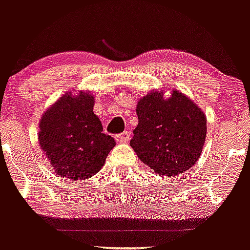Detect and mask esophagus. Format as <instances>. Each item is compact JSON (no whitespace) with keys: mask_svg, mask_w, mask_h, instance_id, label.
Segmentation results:
<instances>
[{"mask_svg":"<svg viewBox=\"0 0 250 250\" xmlns=\"http://www.w3.org/2000/svg\"><path fill=\"white\" fill-rule=\"evenodd\" d=\"M116 141L120 142V143H125L129 141V139H130V133L129 131H123L122 134H119L116 135Z\"/></svg>","mask_w":250,"mask_h":250,"instance_id":"34e87169","label":"esophagus"}]
</instances>
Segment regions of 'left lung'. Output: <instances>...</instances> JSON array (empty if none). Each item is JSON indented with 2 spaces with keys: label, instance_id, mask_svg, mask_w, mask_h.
Wrapping results in <instances>:
<instances>
[{
  "label": "left lung",
  "instance_id": "obj_1",
  "mask_svg": "<svg viewBox=\"0 0 250 250\" xmlns=\"http://www.w3.org/2000/svg\"><path fill=\"white\" fill-rule=\"evenodd\" d=\"M160 90L139 100V123L130 146L139 159L160 176L185 173L199 160L206 136L207 117L199 105L180 90L169 99Z\"/></svg>",
  "mask_w": 250,
  "mask_h": 250
}]
</instances>
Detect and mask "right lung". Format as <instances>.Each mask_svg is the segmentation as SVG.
I'll return each instance as SVG.
<instances>
[{"label":"right lung","mask_w":250,"mask_h":250,"mask_svg":"<svg viewBox=\"0 0 250 250\" xmlns=\"http://www.w3.org/2000/svg\"><path fill=\"white\" fill-rule=\"evenodd\" d=\"M88 90L65 93L43 113L39 143L56 175L73 181L89 179L104 165L115 140L103 134Z\"/></svg>","instance_id":"right-lung-1"}]
</instances>
